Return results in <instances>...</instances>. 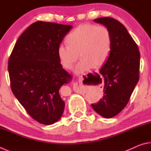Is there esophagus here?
I'll use <instances>...</instances> for the list:
<instances>
[{
    "label": "esophagus",
    "instance_id": "1",
    "mask_svg": "<svg viewBox=\"0 0 151 151\" xmlns=\"http://www.w3.org/2000/svg\"><path fill=\"white\" fill-rule=\"evenodd\" d=\"M82 77H83V75L81 76V78H82ZM80 78H81V77H80ZM73 89H74V91H78V83H74V85H73Z\"/></svg>",
    "mask_w": 151,
    "mask_h": 151
}]
</instances>
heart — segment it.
Instances as JSON below:
<instances>
[{
	"label": "heart",
	"instance_id": "b5f03b06",
	"mask_svg": "<svg viewBox=\"0 0 151 151\" xmlns=\"http://www.w3.org/2000/svg\"><path fill=\"white\" fill-rule=\"evenodd\" d=\"M66 40L67 44L58 46V58L64 68L70 69L80 55L81 59L73 68L76 74L85 73L94 66L99 67L109 57L111 36L103 25H79L67 35Z\"/></svg>",
	"mask_w": 151,
	"mask_h": 151
}]
</instances>
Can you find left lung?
<instances>
[{
	"label": "left lung",
	"instance_id": "left-lung-1",
	"mask_svg": "<svg viewBox=\"0 0 151 151\" xmlns=\"http://www.w3.org/2000/svg\"><path fill=\"white\" fill-rule=\"evenodd\" d=\"M94 22L109 29L111 48L100 74L104 77V96L92 107L104 118H112L127 106L139 80L140 52L137 43L119 20L111 17L98 18Z\"/></svg>",
	"mask_w": 151,
	"mask_h": 151
}]
</instances>
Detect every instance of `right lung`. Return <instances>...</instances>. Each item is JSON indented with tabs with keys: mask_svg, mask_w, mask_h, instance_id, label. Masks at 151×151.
I'll use <instances>...</instances> for the list:
<instances>
[{
	"mask_svg": "<svg viewBox=\"0 0 151 151\" xmlns=\"http://www.w3.org/2000/svg\"><path fill=\"white\" fill-rule=\"evenodd\" d=\"M71 25L37 21L18 39L8 61L11 88L29 115L42 124L59 119L65 102L61 86L71 76L63 68L58 47Z\"/></svg>",
	"mask_w": 151,
	"mask_h": 151,
	"instance_id": "1",
	"label": "right lung"
}]
</instances>
